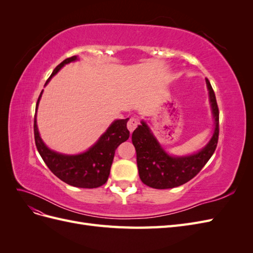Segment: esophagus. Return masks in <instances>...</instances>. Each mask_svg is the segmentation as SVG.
Here are the masks:
<instances>
[{
	"instance_id": "obj_1",
	"label": "esophagus",
	"mask_w": 253,
	"mask_h": 253,
	"mask_svg": "<svg viewBox=\"0 0 253 253\" xmlns=\"http://www.w3.org/2000/svg\"><path fill=\"white\" fill-rule=\"evenodd\" d=\"M137 125H138V120H137L136 118H131L128 120V122H127V128H128V131L129 132H133L134 129L137 127Z\"/></svg>"
}]
</instances>
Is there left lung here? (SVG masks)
I'll return each mask as SVG.
<instances>
[{
  "instance_id": "8db88e82",
  "label": "left lung",
  "mask_w": 253,
  "mask_h": 253,
  "mask_svg": "<svg viewBox=\"0 0 253 253\" xmlns=\"http://www.w3.org/2000/svg\"><path fill=\"white\" fill-rule=\"evenodd\" d=\"M209 102L214 122L210 140L200 151L187 155H172L158 141L144 120L132 134L136 150L137 167L141 181L154 189H171L192 179L213 155L218 140V108L215 94L208 79H206Z\"/></svg>"
}]
</instances>
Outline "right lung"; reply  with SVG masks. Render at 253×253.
<instances>
[{"instance_id":"add662e5","label":"right lung","mask_w":253,"mask_h":253,"mask_svg":"<svg viewBox=\"0 0 253 253\" xmlns=\"http://www.w3.org/2000/svg\"><path fill=\"white\" fill-rule=\"evenodd\" d=\"M78 60V56H74L61 62L53 70L44 86L47 85L50 79L63 66ZM42 94L43 90L36 105L34 131L37 149L44 163L58 178L73 187L93 189L104 185L109 178L115 151L119 144L126 141L129 137L126 127L128 118L114 120L106 131L86 151L79 154H63L49 149L41 138L37 125V112Z\"/></svg>"}]
</instances>
